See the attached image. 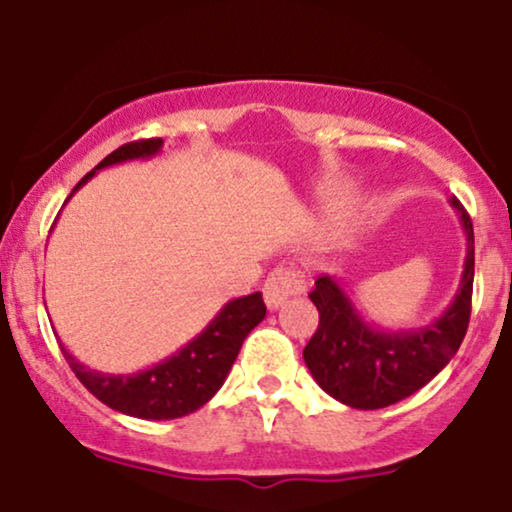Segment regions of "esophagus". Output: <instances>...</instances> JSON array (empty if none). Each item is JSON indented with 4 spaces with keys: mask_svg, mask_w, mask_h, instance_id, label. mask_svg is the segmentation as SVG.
Segmentation results:
<instances>
[{
    "mask_svg": "<svg viewBox=\"0 0 512 512\" xmlns=\"http://www.w3.org/2000/svg\"><path fill=\"white\" fill-rule=\"evenodd\" d=\"M304 288L307 286H304V276L300 274V271L278 267L271 271L267 283H264V288H262L264 302H267L269 309H278L290 295L304 293Z\"/></svg>",
    "mask_w": 512,
    "mask_h": 512,
    "instance_id": "34e87169",
    "label": "esophagus"
}]
</instances>
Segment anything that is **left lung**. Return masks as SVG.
<instances>
[{
  "label": "left lung",
  "mask_w": 512,
  "mask_h": 512,
  "mask_svg": "<svg viewBox=\"0 0 512 512\" xmlns=\"http://www.w3.org/2000/svg\"><path fill=\"white\" fill-rule=\"evenodd\" d=\"M465 234V262L458 290L435 321L420 328L392 331L366 321L338 276H321L309 300L319 309V328L302 357L316 385L340 404L373 411L397 404L430 383L458 352L468 331L475 236L468 212L456 198Z\"/></svg>",
  "instance_id": "obj_1"
}]
</instances>
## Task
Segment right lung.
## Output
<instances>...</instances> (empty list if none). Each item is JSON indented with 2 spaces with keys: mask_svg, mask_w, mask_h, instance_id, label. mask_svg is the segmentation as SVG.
Here are the masks:
<instances>
[{
  "mask_svg": "<svg viewBox=\"0 0 512 512\" xmlns=\"http://www.w3.org/2000/svg\"><path fill=\"white\" fill-rule=\"evenodd\" d=\"M160 151H163V139H144L120 146L70 191L68 200L99 170L129 163V160H151ZM264 316H267V307L262 302V293L236 297L219 309L215 319L196 338L167 359L137 373L115 375L94 371L77 361L63 347V342L58 345L77 380L113 411L144 420H172L189 416L215 397L241 352L243 340Z\"/></svg>",
  "mask_w": 512,
  "mask_h": 512,
  "instance_id": "add662e5",
  "label": "right lung"
}]
</instances>
